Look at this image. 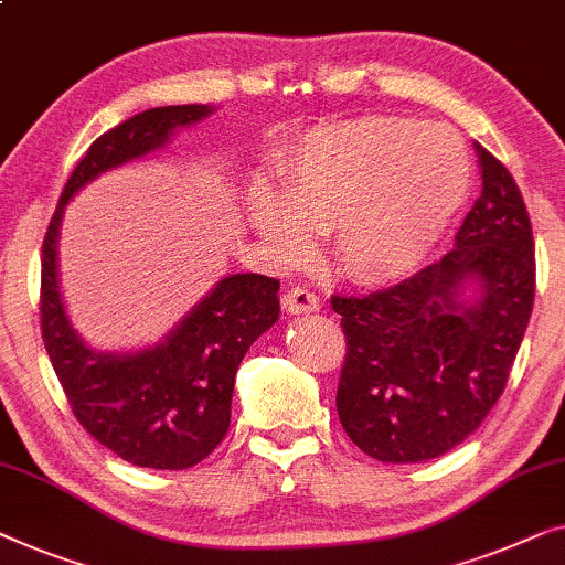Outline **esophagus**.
Segmentation results:
<instances>
[{"instance_id":"obj_1","label":"esophagus","mask_w":565,"mask_h":565,"mask_svg":"<svg viewBox=\"0 0 565 565\" xmlns=\"http://www.w3.org/2000/svg\"><path fill=\"white\" fill-rule=\"evenodd\" d=\"M282 308L288 310V313H292V316L313 313V310L321 308V300H318V296L310 288H302V285H296V288H290L282 296Z\"/></svg>"}]
</instances>
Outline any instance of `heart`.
<instances>
[{
    "instance_id": "heart-1",
    "label": "heart",
    "mask_w": 565,
    "mask_h": 565,
    "mask_svg": "<svg viewBox=\"0 0 565 565\" xmlns=\"http://www.w3.org/2000/svg\"><path fill=\"white\" fill-rule=\"evenodd\" d=\"M280 195L257 188L249 222L282 257L329 232L351 280L395 282L418 269L471 191V152L446 125L364 117L310 129L277 166Z\"/></svg>"
}]
</instances>
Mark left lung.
<instances>
[{
  "mask_svg": "<svg viewBox=\"0 0 565 565\" xmlns=\"http://www.w3.org/2000/svg\"><path fill=\"white\" fill-rule=\"evenodd\" d=\"M481 195L454 249L370 296H333L343 356L337 411L366 456L418 463L451 451L504 392L535 300L533 226L514 178L477 145ZM469 279L473 303L458 300Z\"/></svg>",
  "mask_w": 565,
  "mask_h": 565,
  "instance_id": "1",
  "label": "left lung"
}]
</instances>
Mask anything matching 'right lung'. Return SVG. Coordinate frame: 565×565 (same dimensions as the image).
<instances>
[{"mask_svg":"<svg viewBox=\"0 0 565 565\" xmlns=\"http://www.w3.org/2000/svg\"><path fill=\"white\" fill-rule=\"evenodd\" d=\"M206 104L158 106L121 121L88 147L61 193L40 257V331L76 420L135 466L181 471L222 444L239 362L280 316L275 277L228 275L154 349L102 354L71 329L58 292L55 244L63 206L104 170L142 158L175 127L209 117Z\"/></svg>","mask_w":565,"mask_h":565,"instance_id":"obj_1","label":"right lung"}]
</instances>
